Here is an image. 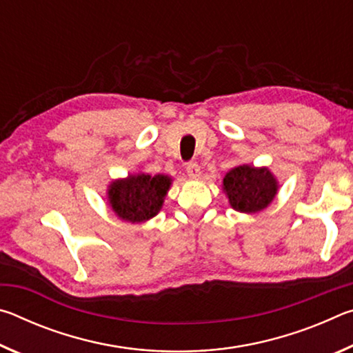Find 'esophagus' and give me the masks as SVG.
Here are the masks:
<instances>
[{"label": "esophagus", "mask_w": 353, "mask_h": 353, "mask_svg": "<svg viewBox=\"0 0 353 353\" xmlns=\"http://www.w3.org/2000/svg\"><path fill=\"white\" fill-rule=\"evenodd\" d=\"M187 174L191 177V179H198L201 176V168L199 165L196 162H190L187 165Z\"/></svg>", "instance_id": "esophagus-1"}]
</instances>
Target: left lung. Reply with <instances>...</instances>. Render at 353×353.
Segmentation results:
<instances>
[{
  "instance_id": "1",
  "label": "left lung",
  "mask_w": 353,
  "mask_h": 353,
  "mask_svg": "<svg viewBox=\"0 0 353 353\" xmlns=\"http://www.w3.org/2000/svg\"><path fill=\"white\" fill-rule=\"evenodd\" d=\"M223 187L230 205L238 212L255 213L271 204L277 193V181L268 168L243 165L227 172Z\"/></svg>"
}]
</instances>
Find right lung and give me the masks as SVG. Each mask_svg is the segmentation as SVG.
Here are the masks:
<instances>
[{
	"label": "right lung",
	"mask_w": 353,
	"mask_h": 353,
	"mask_svg": "<svg viewBox=\"0 0 353 353\" xmlns=\"http://www.w3.org/2000/svg\"><path fill=\"white\" fill-rule=\"evenodd\" d=\"M170 185L171 179L162 174L129 176L110 185V205L121 219L143 223L160 212Z\"/></svg>",
	"instance_id": "add662e5"
}]
</instances>
